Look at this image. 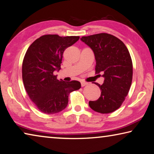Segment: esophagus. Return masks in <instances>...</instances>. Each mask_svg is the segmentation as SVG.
<instances>
[{"instance_id": "1", "label": "esophagus", "mask_w": 154, "mask_h": 154, "mask_svg": "<svg viewBox=\"0 0 154 154\" xmlns=\"http://www.w3.org/2000/svg\"><path fill=\"white\" fill-rule=\"evenodd\" d=\"M88 85V82H85V81H81V86L82 87H85V85Z\"/></svg>"}]
</instances>
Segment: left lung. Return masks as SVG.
<instances>
[{"label":"left lung","instance_id":"1","mask_svg":"<svg viewBox=\"0 0 154 154\" xmlns=\"http://www.w3.org/2000/svg\"><path fill=\"white\" fill-rule=\"evenodd\" d=\"M81 41L94 52L96 60L95 72L103 73L104 78L100 87L99 99L89 101L90 108L107 114L122 106L129 92L132 80V62L127 47L117 37L108 33L82 37Z\"/></svg>","mask_w":154,"mask_h":154}]
</instances>
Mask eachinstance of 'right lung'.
Wrapping results in <instances>:
<instances>
[{
    "instance_id": "1",
    "label": "right lung",
    "mask_w": 154,
    "mask_h": 154,
    "mask_svg": "<svg viewBox=\"0 0 154 154\" xmlns=\"http://www.w3.org/2000/svg\"><path fill=\"white\" fill-rule=\"evenodd\" d=\"M79 38L45 35L28 48L22 63V80L30 99L41 112L54 114L62 111L67 107L69 94L81 87L79 81L59 80L54 74L60 69L65 50Z\"/></svg>"
}]
</instances>
